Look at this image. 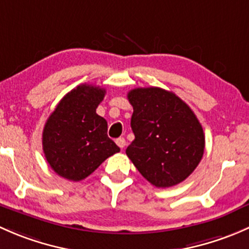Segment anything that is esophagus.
<instances>
[{
  "instance_id": "34e87169",
  "label": "esophagus",
  "mask_w": 249,
  "mask_h": 249,
  "mask_svg": "<svg viewBox=\"0 0 249 249\" xmlns=\"http://www.w3.org/2000/svg\"><path fill=\"white\" fill-rule=\"evenodd\" d=\"M116 143H117V146H119V147L124 148L125 146V139H124V138H119V139H116Z\"/></svg>"
}]
</instances>
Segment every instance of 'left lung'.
Segmentation results:
<instances>
[{
	"label": "left lung",
	"mask_w": 249,
	"mask_h": 249,
	"mask_svg": "<svg viewBox=\"0 0 249 249\" xmlns=\"http://www.w3.org/2000/svg\"><path fill=\"white\" fill-rule=\"evenodd\" d=\"M135 139L125 153L151 184L166 188L186 180L200 163L205 148L202 127L192 109L160 87L128 92Z\"/></svg>",
	"instance_id": "obj_1"
}]
</instances>
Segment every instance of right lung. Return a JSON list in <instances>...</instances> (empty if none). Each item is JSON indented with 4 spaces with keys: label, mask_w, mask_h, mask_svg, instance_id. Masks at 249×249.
<instances>
[{
    "label": "right lung",
    "mask_w": 249,
    "mask_h": 249,
    "mask_svg": "<svg viewBox=\"0 0 249 249\" xmlns=\"http://www.w3.org/2000/svg\"><path fill=\"white\" fill-rule=\"evenodd\" d=\"M106 89L84 84L68 92L43 129V151L57 175L81 181L120 147L107 137V122L96 112Z\"/></svg>",
    "instance_id": "1"
}]
</instances>
